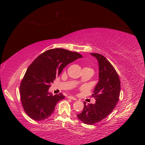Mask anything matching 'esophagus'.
Returning a JSON list of instances; mask_svg holds the SVG:
<instances>
[{
	"instance_id": "obj_1",
	"label": "esophagus",
	"mask_w": 145,
	"mask_h": 145,
	"mask_svg": "<svg viewBox=\"0 0 145 145\" xmlns=\"http://www.w3.org/2000/svg\"><path fill=\"white\" fill-rule=\"evenodd\" d=\"M68 98H69V99H72V100H74V101L77 100V99H76V97H72V96H69V97H68Z\"/></svg>"
}]
</instances>
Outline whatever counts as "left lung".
<instances>
[{
    "instance_id": "1",
    "label": "left lung",
    "mask_w": 145,
    "mask_h": 145,
    "mask_svg": "<svg viewBox=\"0 0 145 145\" xmlns=\"http://www.w3.org/2000/svg\"><path fill=\"white\" fill-rule=\"evenodd\" d=\"M99 63V82L94 89L92 97L96 99L94 104H86L78 119L84 123L93 125L102 121L112 112L119 99L121 82L114 67L104 56L91 53Z\"/></svg>"
}]
</instances>
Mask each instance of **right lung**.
Here are the masks:
<instances>
[{"instance_id": "1", "label": "right lung", "mask_w": 145, "mask_h": 145, "mask_svg": "<svg viewBox=\"0 0 145 145\" xmlns=\"http://www.w3.org/2000/svg\"><path fill=\"white\" fill-rule=\"evenodd\" d=\"M81 57L78 52L54 48L43 52L30 65L20 86L22 105L30 118L40 121L51 116L56 104L65 96L53 95L48 89L63 68Z\"/></svg>"}]
</instances>
